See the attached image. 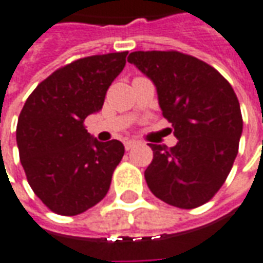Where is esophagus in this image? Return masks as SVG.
I'll list each match as a JSON object with an SVG mask.
<instances>
[{"label": "esophagus", "mask_w": 263, "mask_h": 263, "mask_svg": "<svg viewBox=\"0 0 263 263\" xmlns=\"http://www.w3.org/2000/svg\"><path fill=\"white\" fill-rule=\"evenodd\" d=\"M137 144H138L137 141H126L124 145H125V149L129 151V149H132V148H134V146H135Z\"/></svg>", "instance_id": "34e87169"}]
</instances>
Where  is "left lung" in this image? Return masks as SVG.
I'll return each instance as SVG.
<instances>
[{
    "mask_svg": "<svg viewBox=\"0 0 263 263\" xmlns=\"http://www.w3.org/2000/svg\"><path fill=\"white\" fill-rule=\"evenodd\" d=\"M128 62L157 87L178 139L172 148L148 144V188L176 208L201 206L223 185L238 155L243 122L236 93L215 68L178 51H135Z\"/></svg>",
    "mask_w": 263,
    "mask_h": 263,
    "instance_id": "1",
    "label": "left lung"
}]
</instances>
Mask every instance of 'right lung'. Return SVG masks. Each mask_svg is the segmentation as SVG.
Here are the masks:
<instances>
[{"instance_id": "1", "label": "right lung", "mask_w": 263, "mask_h": 263, "mask_svg": "<svg viewBox=\"0 0 263 263\" xmlns=\"http://www.w3.org/2000/svg\"><path fill=\"white\" fill-rule=\"evenodd\" d=\"M128 52L81 58L57 69L25 101L16 145L29 186L52 212L74 216L106 195L124 157L122 142H100L85 129Z\"/></svg>"}]
</instances>
